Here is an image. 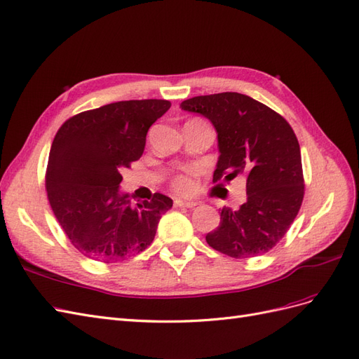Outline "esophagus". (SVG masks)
I'll use <instances>...</instances> for the list:
<instances>
[{
	"label": "esophagus",
	"mask_w": 359,
	"mask_h": 359,
	"mask_svg": "<svg viewBox=\"0 0 359 359\" xmlns=\"http://www.w3.org/2000/svg\"><path fill=\"white\" fill-rule=\"evenodd\" d=\"M196 206H197L196 201H185V200H180V198L174 200V208H188V209H192V208H196Z\"/></svg>",
	"instance_id": "1"
}]
</instances>
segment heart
I'll list each match as a JSON object with an SVG mask.
<instances>
[{
  "label": "heart",
  "instance_id": "obj_1",
  "mask_svg": "<svg viewBox=\"0 0 359 359\" xmlns=\"http://www.w3.org/2000/svg\"><path fill=\"white\" fill-rule=\"evenodd\" d=\"M171 185L180 194H189L196 188V183H194L189 174H176L171 180Z\"/></svg>",
  "mask_w": 359,
  "mask_h": 359
}]
</instances>
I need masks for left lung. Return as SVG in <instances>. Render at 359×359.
Masks as SVG:
<instances>
[{
    "instance_id": "8db88e82",
    "label": "left lung",
    "mask_w": 359,
    "mask_h": 359,
    "mask_svg": "<svg viewBox=\"0 0 359 359\" xmlns=\"http://www.w3.org/2000/svg\"><path fill=\"white\" fill-rule=\"evenodd\" d=\"M198 112L218 132L219 159L213 183L247 180V201L222 208L221 222L206 242L229 257L250 259L271 251L290 229L304 200L301 149L278 112L241 93L197 96L180 104Z\"/></svg>"
}]
</instances>
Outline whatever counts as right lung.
Here are the masks:
<instances>
[{
    "instance_id": "1",
    "label": "right lung",
    "mask_w": 359,
    "mask_h": 359,
    "mask_svg": "<svg viewBox=\"0 0 359 359\" xmlns=\"http://www.w3.org/2000/svg\"><path fill=\"white\" fill-rule=\"evenodd\" d=\"M163 99L121 100L66 120L53 141L45 187L58 224L86 257L117 262L144 251L172 200L159 192L134 208L120 194L121 170L141 158Z\"/></svg>"
}]
</instances>
